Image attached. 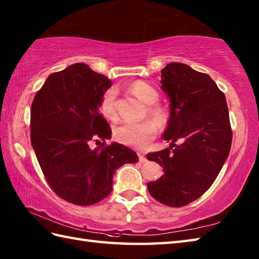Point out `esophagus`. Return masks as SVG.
Listing matches in <instances>:
<instances>
[{"instance_id":"esophagus-1","label":"esophagus","mask_w":259,"mask_h":259,"mask_svg":"<svg viewBox=\"0 0 259 259\" xmlns=\"http://www.w3.org/2000/svg\"><path fill=\"white\" fill-rule=\"evenodd\" d=\"M138 157H139V161H140V162H146V161H147L146 156L142 155V153H138Z\"/></svg>"}]
</instances>
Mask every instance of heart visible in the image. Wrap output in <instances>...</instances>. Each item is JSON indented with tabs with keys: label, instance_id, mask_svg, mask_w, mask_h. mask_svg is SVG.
Masks as SVG:
<instances>
[{
	"label": "heart",
	"instance_id": "heart-1",
	"mask_svg": "<svg viewBox=\"0 0 259 259\" xmlns=\"http://www.w3.org/2000/svg\"><path fill=\"white\" fill-rule=\"evenodd\" d=\"M130 91L138 97L147 106V112L159 126H164L168 122V112L163 107L156 102L159 99L158 91L151 84L145 81H135L130 84ZM115 100H117V90L110 88L103 93L100 101V111L108 119L117 117L115 110ZM157 126L150 120L142 121L139 123H123L118 125L113 131L115 140L124 146L135 149H145L155 139Z\"/></svg>",
	"mask_w": 259,
	"mask_h": 259
}]
</instances>
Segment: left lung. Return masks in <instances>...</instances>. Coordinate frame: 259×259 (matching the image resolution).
<instances>
[{"instance_id": "8db88e82", "label": "left lung", "mask_w": 259, "mask_h": 259, "mask_svg": "<svg viewBox=\"0 0 259 259\" xmlns=\"http://www.w3.org/2000/svg\"><path fill=\"white\" fill-rule=\"evenodd\" d=\"M160 82L170 103L162 136L170 147L147 155L164 171L147 187L159 202L181 207L210 188L229 155L233 134L226 98L208 74L172 62L161 70Z\"/></svg>"}]
</instances>
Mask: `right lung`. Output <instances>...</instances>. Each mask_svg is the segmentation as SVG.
I'll return each mask as SVG.
<instances>
[{
  "mask_svg": "<svg viewBox=\"0 0 259 259\" xmlns=\"http://www.w3.org/2000/svg\"><path fill=\"white\" fill-rule=\"evenodd\" d=\"M111 80L75 63L49 75L33 99L31 144L43 175L62 199L89 206L112 190L115 170L139 161L117 142L91 149V141L111 138L100 101Z\"/></svg>",
  "mask_w": 259,
  "mask_h": 259,
  "instance_id": "right-lung-1",
  "label": "right lung"
}]
</instances>
